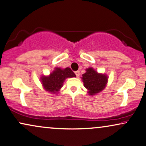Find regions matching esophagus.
<instances>
[{
  "label": "esophagus",
  "mask_w": 146,
  "mask_h": 146,
  "mask_svg": "<svg viewBox=\"0 0 146 146\" xmlns=\"http://www.w3.org/2000/svg\"><path fill=\"white\" fill-rule=\"evenodd\" d=\"M75 75H76L77 77H79V75H80V71H77L75 72Z\"/></svg>",
  "instance_id": "1"
}]
</instances>
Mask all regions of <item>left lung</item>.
I'll return each instance as SVG.
<instances>
[{
	"label": "left lung",
	"mask_w": 146,
	"mask_h": 146,
	"mask_svg": "<svg viewBox=\"0 0 146 146\" xmlns=\"http://www.w3.org/2000/svg\"><path fill=\"white\" fill-rule=\"evenodd\" d=\"M82 76L84 86L88 89V93L90 96L104 90L108 83V77L106 75L98 73L91 67L87 69L86 73Z\"/></svg>",
	"instance_id": "8db88e82"
}]
</instances>
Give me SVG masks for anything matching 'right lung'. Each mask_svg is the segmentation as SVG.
Instances as JSON below:
<instances>
[{"label": "right lung", "instance_id": "add662e5", "mask_svg": "<svg viewBox=\"0 0 146 146\" xmlns=\"http://www.w3.org/2000/svg\"><path fill=\"white\" fill-rule=\"evenodd\" d=\"M76 75L69 67L65 69L56 68L53 73L48 77H41V81L44 89L48 92L53 93H57L63 86V83L65 79L68 77H75Z\"/></svg>", "mask_w": 146, "mask_h": 146}]
</instances>
